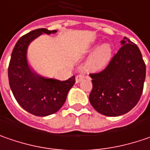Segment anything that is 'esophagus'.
<instances>
[{
  "mask_svg": "<svg viewBox=\"0 0 150 150\" xmlns=\"http://www.w3.org/2000/svg\"><path fill=\"white\" fill-rule=\"evenodd\" d=\"M83 79H84V75H82V74L77 75V76H76V78H75V83H76V84L80 83L81 81H83Z\"/></svg>",
  "mask_w": 150,
  "mask_h": 150,
  "instance_id": "obj_1",
  "label": "esophagus"
}]
</instances>
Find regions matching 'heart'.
<instances>
[{
	"instance_id": "heart-1",
	"label": "heart",
	"mask_w": 150,
	"mask_h": 150,
	"mask_svg": "<svg viewBox=\"0 0 150 150\" xmlns=\"http://www.w3.org/2000/svg\"><path fill=\"white\" fill-rule=\"evenodd\" d=\"M112 53L113 49L111 44H102L89 57L85 64V69L90 73H98L104 70L112 58Z\"/></svg>"
}]
</instances>
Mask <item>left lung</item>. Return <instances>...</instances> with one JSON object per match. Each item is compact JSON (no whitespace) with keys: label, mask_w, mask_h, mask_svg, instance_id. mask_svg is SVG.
<instances>
[{"label":"left lung","mask_w":150,"mask_h":150,"mask_svg":"<svg viewBox=\"0 0 150 150\" xmlns=\"http://www.w3.org/2000/svg\"><path fill=\"white\" fill-rule=\"evenodd\" d=\"M108 66L98 74L90 75L91 106L99 113L118 117L128 112L139 101L144 89L146 67L139 49L126 37Z\"/></svg>","instance_id":"obj_1"}]
</instances>
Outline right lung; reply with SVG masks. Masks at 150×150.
I'll return each mask as SVG.
<instances>
[{
    "mask_svg": "<svg viewBox=\"0 0 150 150\" xmlns=\"http://www.w3.org/2000/svg\"><path fill=\"white\" fill-rule=\"evenodd\" d=\"M39 28L30 32L16 42L11 56L8 79L13 96L22 108L29 113L46 117L55 113L65 102L69 91L75 84V76L59 81L39 75L28 59L30 43L42 34L55 33Z\"/></svg>",
    "mask_w": 150,
    "mask_h": 150,
    "instance_id": "obj_1",
    "label": "right lung"
}]
</instances>
